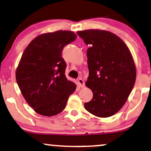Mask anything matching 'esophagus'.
<instances>
[{"mask_svg":"<svg viewBox=\"0 0 151 151\" xmlns=\"http://www.w3.org/2000/svg\"><path fill=\"white\" fill-rule=\"evenodd\" d=\"M78 86H79L80 87H81V88H83V87L85 86V82L81 78H79L78 79Z\"/></svg>","mask_w":151,"mask_h":151,"instance_id":"esophagus-1","label":"esophagus"}]
</instances>
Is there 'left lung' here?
Listing matches in <instances>:
<instances>
[{"instance_id":"obj_1","label":"left lung","mask_w":151,"mask_h":151,"mask_svg":"<svg viewBox=\"0 0 151 151\" xmlns=\"http://www.w3.org/2000/svg\"><path fill=\"white\" fill-rule=\"evenodd\" d=\"M77 34L90 46L86 84L93 98L85 108L98 117H109L122 108L134 86L136 70L132 55L124 42L109 31L90 29Z\"/></svg>"}]
</instances>
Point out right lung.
<instances>
[{"mask_svg":"<svg viewBox=\"0 0 151 151\" xmlns=\"http://www.w3.org/2000/svg\"><path fill=\"white\" fill-rule=\"evenodd\" d=\"M70 31H57L35 37L24 50L16 77L29 105L40 115L52 116L62 111L76 85L65 75L63 48L75 41Z\"/></svg>","mask_w":151,"mask_h":151,"instance_id":"add662e5","label":"right lung"}]
</instances>
